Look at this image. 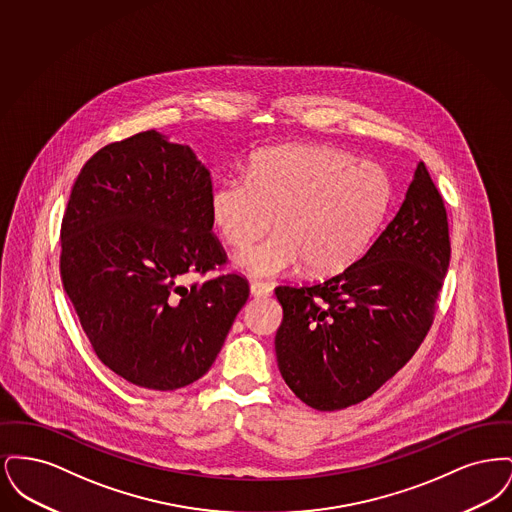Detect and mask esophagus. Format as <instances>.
Here are the masks:
<instances>
[{"mask_svg":"<svg viewBox=\"0 0 512 512\" xmlns=\"http://www.w3.org/2000/svg\"><path fill=\"white\" fill-rule=\"evenodd\" d=\"M272 293V288L265 282H251V295L255 297H267Z\"/></svg>","mask_w":512,"mask_h":512,"instance_id":"34e87169","label":"esophagus"}]
</instances>
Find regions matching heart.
<instances>
[{"instance_id": "obj_1", "label": "heart", "mask_w": 512, "mask_h": 512, "mask_svg": "<svg viewBox=\"0 0 512 512\" xmlns=\"http://www.w3.org/2000/svg\"><path fill=\"white\" fill-rule=\"evenodd\" d=\"M390 174L372 161L326 146L272 147L249 176H230L211 197L224 240L244 249L274 228L276 238L238 257L255 276L288 274L305 263L313 274L349 267L388 215Z\"/></svg>"}]
</instances>
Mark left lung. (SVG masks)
<instances>
[{
    "instance_id": "left-lung-1",
    "label": "left lung",
    "mask_w": 512,
    "mask_h": 512,
    "mask_svg": "<svg viewBox=\"0 0 512 512\" xmlns=\"http://www.w3.org/2000/svg\"><path fill=\"white\" fill-rule=\"evenodd\" d=\"M443 197L418 163L407 197L353 265L315 284H280L278 368L317 411L365 401L411 361L430 332L449 268Z\"/></svg>"
}]
</instances>
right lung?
<instances>
[{"instance_id":"add662e5","label":"right lung","mask_w":512,"mask_h":512,"mask_svg":"<svg viewBox=\"0 0 512 512\" xmlns=\"http://www.w3.org/2000/svg\"><path fill=\"white\" fill-rule=\"evenodd\" d=\"M211 174L192 149L146 130L94 153L74 182L59 270L99 361L134 386L171 391L199 380L249 297L222 272ZM197 273L190 285L185 280Z\"/></svg>"}]
</instances>
